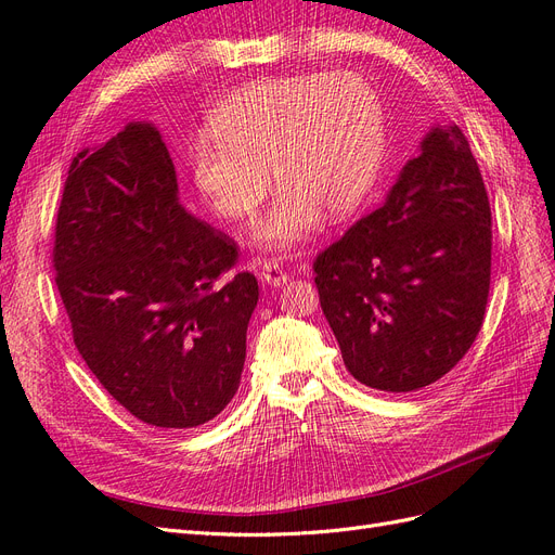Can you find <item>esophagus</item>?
Wrapping results in <instances>:
<instances>
[{
  "instance_id": "34e87169",
  "label": "esophagus",
  "mask_w": 555,
  "mask_h": 555,
  "mask_svg": "<svg viewBox=\"0 0 555 555\" xmlns=\"http://www.w3.org/2000/svg\"><path fill=\"white\" fill-rule=\"evenodd\" d=\"M288 274L283 272L281 264L274 260H264L260 264V281L267 283V286H283V283H288Z\"/></svg>"
}]
</instances>
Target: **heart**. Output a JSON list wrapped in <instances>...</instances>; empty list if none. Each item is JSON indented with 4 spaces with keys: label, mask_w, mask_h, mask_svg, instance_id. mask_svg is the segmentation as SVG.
Instances as JSON below:
<instances>
[{
    "label": "heart",
    "mask_w": 555,
    "mask_h": 555,
    "mask_svg": "<svg viewBox=\"0 0 555 555\" xmlns=\"http://www.w3.org/2000/svg\"><path fill=\"white\" fill-rule=\"evenodd\" d=\"M386 153L384 104L356 72L264 78L236 90L190 149V173L214 214L244 220L281 185L256 242L291 250L323 211L348 218L370 199Z\"/></svg>",
    "instance_id": "obj_1"
}]
</instances>
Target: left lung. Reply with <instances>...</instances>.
<instances>
[{
    "mask_svg": "<svg viewBox=\"0 0 555 555\" xmlns=\"http://www.w3.org/2000/svg\"><path fill=\"white\" fill-rule=\"evenodd\" d=\"M490 204L457 125L433 128L382 207L313 260L325 319L360 384L411 392L469 351L490 288Z\"/></svg>",
    "mask_w": 555,
    "mask_h": 555,
    "instance_id": "left-lung-1",
    "label": "left lung"
}]
</instances>
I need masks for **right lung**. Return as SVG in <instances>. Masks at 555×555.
I'll return each instance as SVG.
<instances>
[{
	"instance_id": "1",
	"label": "right lung",
	"mask_w": 555,
	"mask_h": 555,
	"mask_svg": "<svg viewBox=\"0 0 555 555\" xmlns=\"http://www.w3.org/2000/svg\"><path fill=\"white\" fill-rule=\"evenodd\" d=\"M236 244L179 204L165 141L128 122L78 153L55 223V286L88 370L155 427H197L240 388L258 305Z\"/></svg>"
}]
</instances>
